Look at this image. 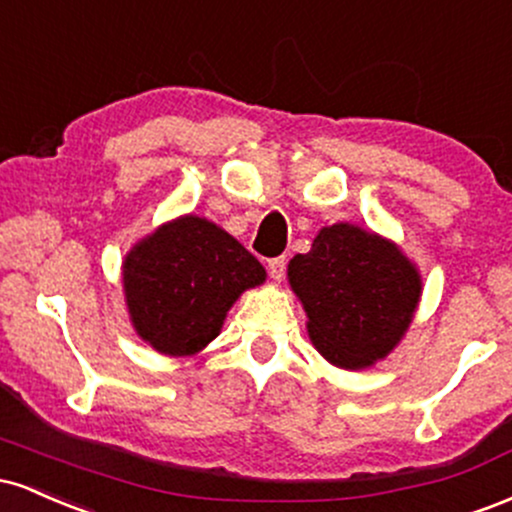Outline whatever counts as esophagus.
I'll list each match as a JSON object with an SVG mask.
<instances>
[{
    "label": "esophagus",
    "mask_w": 512,
    "mask_h": 512,
    "mask_svg": "<svg viewBox=\"0 0 512 512\" xmlns=\"http://www.w3.org/2000/svg\"><path fill=\"white\" fill-rule=\"evenodd\" d=\"M267 269H269V276H272L274 281H281L286 274V260L284 257H274V260L267 262Z\"/></svg>",
    "instance_id": "esophagus-1"
}]
</instances>
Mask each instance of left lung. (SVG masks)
I'll use <instances>...</instances> for the list:
<instances>
[{
	"mask_svg": "<svg viewBox=\"0 0 512 512\" xmlns=\"http://www.w3.org/2000/svg\"><path fill=\"white\" fill-rule=\"evenodd\" d=\"M308 332L327 361L366 368L395 349L421 296V279L387 240L349 226L322 228L308 255L289 264Z\"/></svg>",
	"mask_w": 512,
	"mask_h": 512,
	"instance_id": "obj_1",
	"label": "left lung"
}]
</instances>
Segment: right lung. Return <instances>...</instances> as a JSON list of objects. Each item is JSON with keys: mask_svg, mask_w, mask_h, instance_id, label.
I'll use <instances>...</instances> for the list:
<instances>
[{"mask_svg": "<svg viewBox=\"0 0 512 512\" xmlns=\"http://www.w3.org/2000/svg\"><path fill=\"white\" fill-rule=\"evenodd\" d=\"M122 269L139 337L170 356L204 349L240 293L264 281L257 257L199 216L158 228L129 252Z\"/></svg>", "mask_w": 512, "mask_h": 512, "instance_id": "right-lung-1", "label": "right lung"}]
</instances>
